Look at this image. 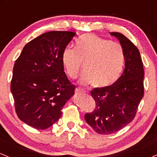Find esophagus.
Listing matches in <instances>:
<instances>
[{"instance_id": "esophagus-1", "label": "esophagus", "mask_w": 157, "mask_h": 157, "mask_svg": "<svg viewBox=\"0 0 157 157\" xmlns=\"http://www.w3.org/2000/svg\"><path fill=\"white\" fill-rule=\"evenodd\" d=\"M76 91H77V92H78L79 94H84L85 92H86V91H85L83 89H80V88H77Z\"/></svg>"}]
</instances>
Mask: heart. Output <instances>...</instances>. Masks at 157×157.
<instances>
[{"mask_svg":"<svg viewBox=\"0 0 157 157\" xmlns=\"http://www.w3.org/2000/svg\"><path fill=\"white\" fill-rule=\"evenodd\" d=\"M61 61L70 78H76L82 63L84 72L80 83L105 88L116 82L121 75L125 52L120 44L93 34H85L76 40L75 48L66 47L63 50Z\"/></svg>","mask_w":157,"mask_h":157,"instance_id":"b5f03b06","label":"heart"}]
</instances>
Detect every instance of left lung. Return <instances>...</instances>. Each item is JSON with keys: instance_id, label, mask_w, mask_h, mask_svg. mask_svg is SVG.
<instances>
[{"instance_id": "left-lung-1", "label": "left lung", "mask_w": 157, "mask_h": 157, "mask_svg": "<svg viewBox=\"0 0 157 157\" xmlns=\"http://www.w3.org/2000/svg\"><path fill=\"white\" fill-rule=\"evenodd\" d=\"M110 34L120 40L123 48L125 69L114 83L91 91L96 105L92 112L85 114V120L100 134H113L130 123L144 96L145 72L139 49L120 32Z\"/></svg>"}]
</instances>
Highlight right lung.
<instances>
[{"label":"right lung","instance_id":"right-lung-1","mask_svg":"<svg viewBox=\"0 0 157 157\" xmlns=\"http://www.w3.org/2000/svg\"><path fill=\"white\" fill-rule=\"evenodd\" d=\"M75 35L69 31L42 34L26 44L15 61L11 81L15 111L34 128L44 130L55 123L75 93L61 55Z\"/></svg>","mask_w":157,"mask_h":157}]
</instances>
